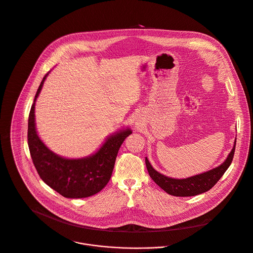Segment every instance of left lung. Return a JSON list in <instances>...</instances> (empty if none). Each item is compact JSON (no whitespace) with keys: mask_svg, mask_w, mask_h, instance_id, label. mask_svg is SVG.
<instances>
[{"mask_svg":"<svg viewBox=\"0 0 253 253\" xmlns=\"http://www.w3.org/2000/svg\"><path fill=\"white\" fill-rule=\"evenodd\" d=\"M235 143L236 137L234 139V144L232 146L231 151L228 153L227 157L221 164L209 171L188 178H172L159 173L152 167L147 157H145L146 168L151 179L167 194L176 197L196 196L209 191L221 178V176L227 170L232 161L235 150Z\"/></svg>","mask_w":253,"mask_h":253,"instance_id":"left-lung-1","label":"left lung"}]
</instances>
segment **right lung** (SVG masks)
<instances>
[{"instance_id":"right-lung-1","label":"right lung","mask_w":253,"mask_h":253,"mask_svg":"<svg viewBox=\"0 0 253 253\" xmlns=\"http://www.w3.org/2000/svg\"><path fill=\"white\" fill-rule=\"evenodd\" d=\"M49 72L43 77L29 116L28 141L33 162L42 181L65 198L81 199L99 193L110 181L119 149L132 133L123 127L110 134L94 153L81 158H67L49 149L36 126V102Z\"/></svg>"}]
</instances>
